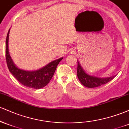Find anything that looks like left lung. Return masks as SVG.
<instances>
[{"label":"left lung","mask_w":129,"mask_h":129,"mask_svg":"<svg viewBox=\"0 0 129 129\" xmlns=\"http://www.w3.org/2000/svg\"><path fill=\"white\" fill-rule=\"evenodd\" d=\"M78 77L80 82L82 85L88 88H94V87H100L104 84H106L112 81L115 76L109 77L106 78H100L98 77L90 76L84 72L82 67L78 61Z\"/></svg>","instance_id":"1"}]
</instances>
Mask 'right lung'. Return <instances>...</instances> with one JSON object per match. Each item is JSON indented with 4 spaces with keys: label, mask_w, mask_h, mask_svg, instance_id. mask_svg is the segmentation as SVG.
Wrapping results in <instances>:
<instances>
[{
    "label": "right lung",
    "mask_w": 129,
    "mask_h": 129,
    "mask_svg": "<svg viewBox=\"0 0 129 129\" xmlns=\"http://www.w3.org/2000/svg\"><path fill=\"white\" fill-rule=\"evenodd\" d=\"M10 29L7 34L5 45L6 61L9 71L19 82L25 86L36 89H39L46 86L53 78L57 65L63 57L54 60L42 69L34 72H28L19 69L14 65L9 54L8 39Z\"/></svg>",
    "instance_id": "obj_1"
}]
</instances>
